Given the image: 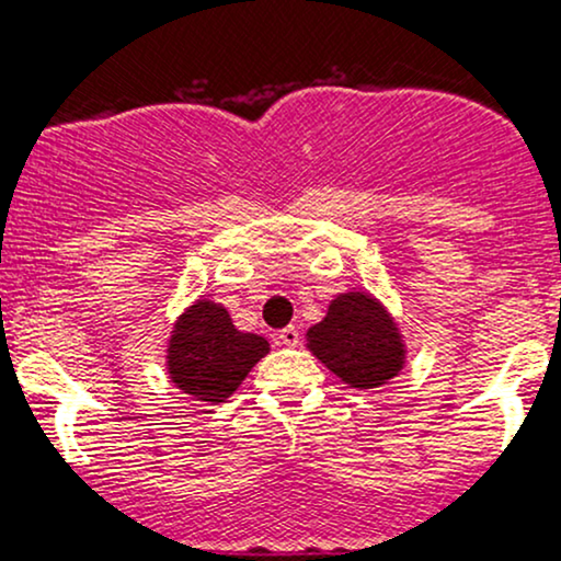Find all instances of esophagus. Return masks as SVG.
I'll return each mask as SVG.
<instances>
[{
    "label": "esophagus",
    "mask_w": 561,
    "mask_h": 561,
    "mask_svg": "<svg viewBox=\"0 0 561 561\" xmlns=\"http://www.w3.org/2000/svg\"><path fill=\"white\" fill-rule=\"evenodd\" d=\"M279 343L287 345V347H295L300 343V332L298 327H285V330L279 332Z\"/></svg>",
    "instance_id": "34e87169"
}]
</instances>
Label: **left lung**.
Returning <instances> with one entry per match:
<instances>
[{"label": "left lung", "instance_id": "8db88e82", "mask_svg": "<svg viewBox=\"0 0 561 561\" xmlns=\"http://www.w3.org/2000/svg\"><path fill=\"white\" fill-rule=\"evenodd\" d=\"M306 345L332 375L356 390L382 388L405 364L396 319L369 293H343L306 332Z\"/></svg>", "mask_w": 561, "mask_h": 561}]
</instances>
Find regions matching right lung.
Segmentation results:
<instances>
[{"label":"right lung","instance_id":"1","mask_svg":"<svg viewBox=\"0 0 561 561\" xmlns=\"http://www.w3.org/2000/svg\"><path fill=\"white\" fill-rule=\"evenodd\" d=\"M266 353V337L240 332L221 302L203 298L173 324L165 366L171 382L186 396L224 403Z\"/></svg>","mask_w":561,"mask_h":561}]
</instances>
